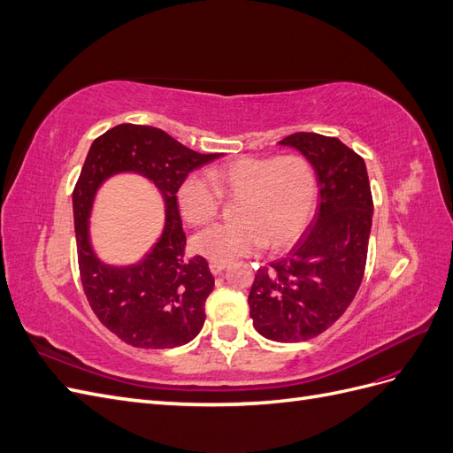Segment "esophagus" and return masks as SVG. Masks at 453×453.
Returning a JSON list of instances; mask_svg holds the SVG:
<instances>
[{
    "mask_svg": "<svg viewBox=\"0 0 453 453\" xmlns=\"http://www.w3.org/2000/svg\"><path fill=\"white\" fill-rule=\"evenodd\" d=\"M226 266H228L226 263H215V260H211V263H210V270H211L213 276H219V273H221Z\"/></svg>",
    "mask_w": 453,
    "mask_h": 453,
    "instance_id": "obj_1",
    "label": "esophagus"
}]
</instances>
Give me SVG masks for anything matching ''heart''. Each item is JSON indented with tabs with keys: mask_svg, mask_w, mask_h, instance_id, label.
<instances>
[{
	"mask_svg": "<svg viewBox=\"0 0 453 453\" xmlns=\"http://www.w3.org/2000/svg\"><path fill=\"white\" fill-rule=\"evenodd\" d=\"M190 173L177 188L185 221L202 226L219 215L223 195L240 198L236 221L213 225L193 238V250L215 263L258 251L289 248L311 223L319 185L311 164L300 155L242 157L210 172Z\"/></svg>",
	"mask_w": 453,
	"mask_h": 453,
	"instance_id": "obj_1",
	"label": "heart"
}]
</instances>
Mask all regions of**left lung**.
<instances>
[{"label": "left lung", "instance_id": "left-lung-1", "mask_svg": "<svg viewBox=\"0 0 453 453\" xmlns=\"http://www.w3.org/2000/svg\"><path fill=\"white\" fill-rule=\"evenodd\" d=\"M280 143L313 166L319 205L295 248L257 272L248 303L258 334L303 342L336 323L357 295L374 203L365 160L338 138L296 132Z\"/></svg>", "mask_w": 453, "mask_h": 453}]
</instances>
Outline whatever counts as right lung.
Instances as JSON below:
<instances>
[{"label":"right lung","instance_id":"add662e5","mask_svg":"<svg viewBox=\"0 0 453 453\" xmlns=\"http://www.w3.org/2000/svg\"><path fill=\"white\" fill-rule=\"evenodd\" d=\"M219 157L196 153L164 130L143 125H119L90 145L73 188L79 273L96 318L134 348H177L202 331L215 280L203 257H185L177 188L190 172ZM125 171L147 176L161 190L167 225L140 264L109 267L91 250L88 217L101 183Z\"/></svg>","mask_w":453,"mask_h":453}]
</instances>
